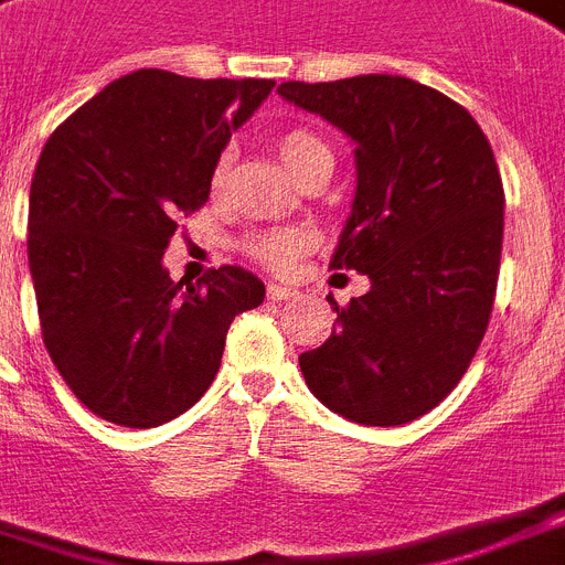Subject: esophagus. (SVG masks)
<instances>
[{"mask_svg":"<svg viewBox=\"0 0 565 565\" xmlns=\"http://www.w3.org/2000/svg\"><path fill=\"white\" fill-rule=\"evenodd\" d=\"M267 296L273 298V301H290V298H296V290L292 287H284V284H267Z\"/></svg>","mask_w":565,"mask_h":565,"instance_id":"1","label":"esophagus"}]
</instances>
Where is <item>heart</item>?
<instances>
[{
  "mask_svg": "<svg viewBox=\"0 0 565 565\" xmlns=\"http://www.w3.org/2000/svg\"><path fill=\"white\" fill-rule=\"evenodd\" d=\"M275 149L281 154L287 172L296 180L301 178L310 166L333 160V154H330L324 140H321L319 135H312L310 129L281 131L278 140H275ZM221 174H224V160L215 166V174H212V183H215V186L221 183ZM246 246H249V253H253L260 264H267V267L273 269H284L290 267L292 260L310 246V235H307L305 230H269L255 235V238H249Z\"/></svg>",
  "mask_w": 565,
  "mask_h": 565,
  "instance_id": "heart-1",
  "label": "heart"
}]
</instances>
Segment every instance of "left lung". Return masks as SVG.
<instances>
[{
	"label": "left lung",
	"mask_w": 565,
	"mask_h": 565,
	"mask_svg": "<svg viewBox=\"0 0 565 565\" xmlns=\"http://www.w3.org/2000/svg\"><path fill=\"white\" fill-rule=\"evenodd\" d=\"M353 143V206L330 267L371 290L333 301V335L298 355L312 396L359 425H405L454 391L486 335L502 253V180L471 114L391 74L281 83Z\"/></svg>",
	"instance_id": "left-lung-1"
}]
</instances>
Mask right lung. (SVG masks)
Here are the masks:
<instances>
[{"label": "right lung", "instance_id": "1", "mask_svg": "<svg viewBox=\"0 0 565 565\" xmlns=\"http://www.w3.org/2000/svg\"><path fill=\"white\" fill-rule=\"evenodd\" d=\"M273 85L140 68L49 137L28 203V267L45 348L92 414L158 428L189 411L221 367L232 319L264 301L249 269L183 287L163 253Z\"/></svg>", "mask_w": 565, "mask_h": 565}]
</instances>
